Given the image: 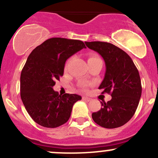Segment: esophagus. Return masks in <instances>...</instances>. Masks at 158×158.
Listing matches in <instances>:
<instances>
[{"instance_id":"1","label":"esophagus","mask_w":158,"mask_h":158,"mask_svg":"<svg viewBox=\"0 0 158 158\" xmlns=\"http://www.w3.org/2000/svg\"><path fill=\"white\" fill-rule=\"evenodd\" d=\"M82 99L85 102H89L91 101V98H89V97H82Z\"/></svg>"}]
</instances>
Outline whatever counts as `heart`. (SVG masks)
<instances>
[{
  "instance_id": "obj_1",
  "label": "heart",
  "mask_w": 158,
  "mask_h": 158,
  "mask_svg": "<svg viewBox=\"0 0 158 158\" xmlns=\"http://www.w3.org/2000/svg\"><path fill=\"white\" fill-rule=\"evenodd\" d=\"M98 59L99 58H98L97 56H92L89 57L88 61H91V60H98ZM82 86H85V85H82Z\"/></svg>"
}]
</instances>
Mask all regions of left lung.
I'll list each match as a JSON object with an SVG mask.
<instances>
[{"label":"left lung","mask_w":158,"mask_h":158,"mask_svg":"<svg viewBox=\"0 0 158 158\" xmlns=\"http://www.w3.org/2000/svg\"><path fill=\"white\" fill-rule=\"evenodd\" d=\"M86 47L102 56L106 63L104 79L98 89L111 94V99L92 114L96 124L106 128L122 126L135 114L141 95L138 70L131 58L122 49L106 42H85Z\"/></svg>","instance_id":"left-lung-1"}]
</instances>
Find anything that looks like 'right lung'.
Masks as SVG:
<instances>
[{
  "label": "right lung",
  "instance_id": "obj_1",
  "mask_svg": "<svg viewBox=\"0 0 158 158\" xmlns=\"http://www.w3.org/2000/svg\"><path fill=\"white\" fill-rule=\"evenodd\" d=\"M86 48L77 40L50 38L36 47L28 56L20 75V97L27 111L36 123L56 128L69 120L73 106L80 95H59L53 90L63 75L66 61Z\"/></svg>",
  "mask_w": 158,
  "mask_h": 158
}]
</instances>
